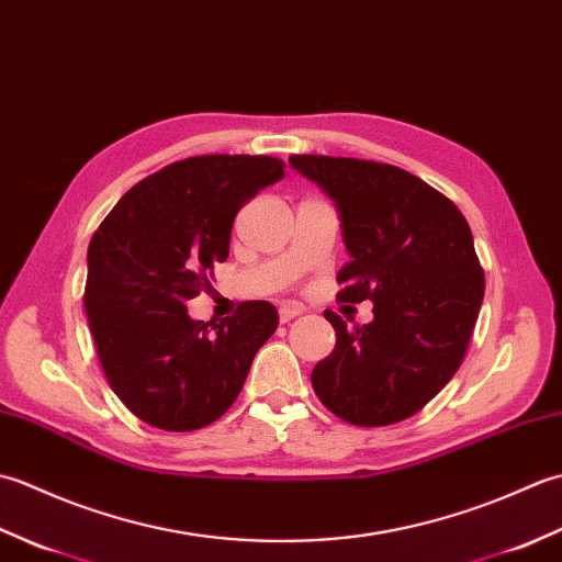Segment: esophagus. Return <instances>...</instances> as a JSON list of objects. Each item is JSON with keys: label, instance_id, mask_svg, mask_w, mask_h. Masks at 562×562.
I'll use <instances>...</instances> for the list:
<instances>
[{"label": "esophagus", "instance_id": "1", "mask_svg": "<svg viewBox=\"0 0 562 562\" xmlns=\"http://www.w3.org/2000/svg\"><path fill=\"white\" fill-rule=\"evenodd\" d=\"M278 314H280V321H282V324H290L292 318H296V316L302 314V306H300V304H282Z\"/></svg>", "mask_w": 562, "mask_h": 562}]
</instances>
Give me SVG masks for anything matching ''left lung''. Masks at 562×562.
I'll list each match as a JSON object with an SVG mask.
<instances>
[{"label": "left lung", "mask_w": 562, "mask_h": 562, "mask_svg": "<svg viewBox=\"0 0 562 562\" xmlns=\"http://www.w3.org/2000/svg\"><path fill=\"white\" fill-rule=\"evenodd\" d=\"M338 210L350 260L340 302H374V321L336 328V348L312 372L321 403L360 427L401 423L457 374L479 318L485 274L459 207L391 164L290 157Z\"/></svg>", "instance_id": "obj_1"}]
</instances>
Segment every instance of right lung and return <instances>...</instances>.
<instances>
[{
	"instance_id": "1",
	"label": "right lung",
	"mask_w": 562,
	"mask_h": 562,
	"mask_svg": "<svg viewBox=\"0 0 562 562\" xmlns=\"http://www.w3.org/2000/svg\"><path fill=\"white\" fill-rule=\"evenodd\" d=\"M280 178L272 157H190L130 188L93 234L91 336L115 396L147 425L190 432L217 420L278 328L270 302H246L220 324L193 321L186 302L229 256L236 212Z\"/></svg>"
}]
</instances>
